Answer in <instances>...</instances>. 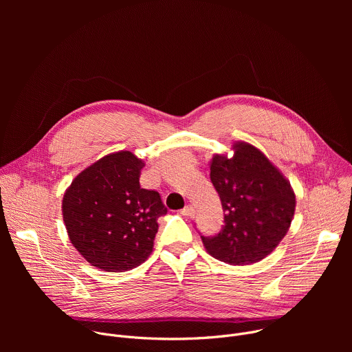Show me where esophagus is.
I'll return each instance as SVG.
<instances>
[{
    "label": "esophagus",
    "mask_w": 352,
    "mask_h": 352,
    "mask_svg": "<svg viewBox=\"0 0 352 352\" xmlns=\"http://www.w3.org/2000/svg\"><path fill=\"white\" fill-rule=\"evenodd\" d=\"M181 214L182 216H186V217H192L195 214V209L190 206V205H186L182 210H181Z\"/></svg>",
    "instance_id": "esophagus-1"
}]
</instances>
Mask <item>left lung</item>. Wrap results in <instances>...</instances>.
<instances>
[{
	"label": "left lung",
	"mask_w": 352,
	"mask_h": 352,
	"mask_svg": "<svg viewBox=\"0 0 352 352\" xmlns=\"http://www.w3.org/2000/svg\"><path fill=\"white\" fill-rule=\"evenodd\" d=\"M232 159L216 156L210 181L224 210V226L212 236L200 234L208 252L228 265L266 258L287 234L295 210L289 182L248 143H236Z\"/></svg>",
	"instance_id": "left-lung-1"
}]
</instances>
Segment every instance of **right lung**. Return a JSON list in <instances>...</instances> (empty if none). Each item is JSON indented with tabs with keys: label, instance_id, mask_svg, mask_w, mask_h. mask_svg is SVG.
Masks as SVG:
<instances>
[{
	"label": "right lung",
	"instance_id": "1",
	"mask_svg": "<svg viewBox=\"0 0 352 352\" xmlns=\"http://www.w3.org/2000/svg\"><path fill=\"white\" fill-rule=\"evenodd\" d=\"M144 167L131 152H118L82 171L63 199L72 245L93 266L125 272L152 254L157 219L167 214L157 190L139 184Z\"/></svg>",
	"mask_w": 352,
	"mask_h": 352
}]
</instances>
